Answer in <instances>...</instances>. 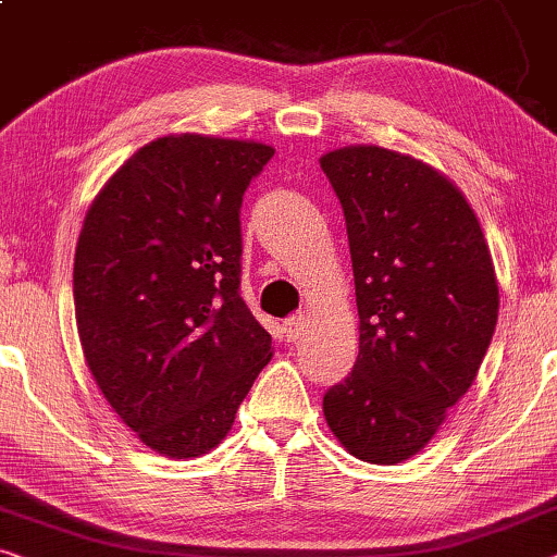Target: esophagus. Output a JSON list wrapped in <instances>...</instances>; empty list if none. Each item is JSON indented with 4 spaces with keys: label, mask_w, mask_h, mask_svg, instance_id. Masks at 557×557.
I'll return each mask as SVG.
<instances>
[{
    "label": "esophagus",
    "mask_w": 557,
    "mask_h": 557,
    "mask_svg": "<svg viewBox=\"0 0 557 557\" xmlns=\"http://www.w3.org/2000/svg\"><path fill=\"white\" fill-rule=\"evenodd\" d=\"M305 331V318L297 315V318H289L285 320V338L287 341H297Z\"/></svg>",
    "instance_id": "esophagus-1"
}]
</instances>
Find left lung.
<instances>
[{"label": "left lung", "instance_id": "1", "mask_svg": "<svg viewBox=\"0 0 557 557\" xmlns=\"http://www.w3.org/2000/svg\"><path fill=\"white\" fill-rule=\"evenodd\" d=\"M346 214L358 358L323 398L360 461L398 465L442 429L487 354L499 282L472 203L432 163L383 146L320 156Z\"/></svg>", "mask_w": 557, "mask_h": 557}]
</instances>
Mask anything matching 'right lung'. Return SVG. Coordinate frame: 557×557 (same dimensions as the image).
<instances>
[{
    "label": "right lung",
    "instance_id": "add662e5",
    "mask_svg": "<svg viewBox=\"0 0 557 557\" xmlns=\"http://www.w3.org/2000/svg\"><path fill=\"white\" fill-rule=\"evenodd\" d=\"M272 156L260 140L171 133L140 146L83 219L73 295L85 363L161 457L222 444L275 354L239 295L242 197Z\"/></svg>",
    "mask_w": 557,
    "mask_h": 557
}]
</instances>
